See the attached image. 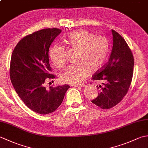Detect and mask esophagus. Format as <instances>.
Returning a JSON list of instances; mask_svg holds the SVG:
<instances>
[{"mask_svg":"<svg viewBox=\"0 0 148 148\" xmlns=\"http://www.w3.org/2000/svg\"><path fill=\"white\" fill-rule=\"evenodd\" d=\"M72 86H76V87H84L85 86V84H73Z\"/></svg>","mask_w":148,"mask_h":148,"instance_id":"esophagus-1","label":"esophagus"}]
</instances>
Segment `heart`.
Segmentation results:
<instances>
[{
    "mask_svg": "<svg viewBox=\"0 0 148 148\" xmlns=\"http://www.w3.org/2000/svg\"><path fill=\"white\" fill-rule=\"evenodd\" d=\"M68 42L72 48L79 49L76 64L65 69L60 76L63 83L77 84L88 76L90 72H95L104 64L109 53L110 43L104 36H95L89 31L77 30L67 36ZM52 63L57 68L66 64L65 48L63 45L55 44L49 50Z\"/></svg>",
    "mask_w": 148,
    "mask_h": 148,
    "instance_id": "1",
    "label": "heart"
}]
</instances>
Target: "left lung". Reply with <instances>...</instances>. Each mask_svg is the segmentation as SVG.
<instances>
[{"mask_svg":"<svg viewBox=\"0 0 148 148\" xmlns=\"http://www.w3.org/2000/svg\"><path fill=\"white\" fill-rule=\"evenodd\" d=\"M113 46L108 63L92 76V80L99 81V93L92 102L102 109H109L117 105L126 95L133 77L134 58L127 43L121 36L112 30Z\"/></svg>","mask_w":148,"mask_h":148,"instance_id":"left-lung-1","label":"left lung"}]
</instances>
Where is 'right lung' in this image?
Segmentation results:
<instances>
[{"label": "right lung", "mask_w": 148, "mask_h": 148, "mask_svg": "<svg viewBox=\"0 0 148 148\" xmlns=\"http://www.w3.org/2000/svg\"><path fill=\"white\" fill-rule=\"evenodd\" d=\"M62 32L60 29H42L22 38L12 51L9 74L11 81L25 104L40 114H49L60 106L70 86H49L55 79L49 60V48Z\"/></svg>", "instance_id": "add662e5"}]
</instances>
